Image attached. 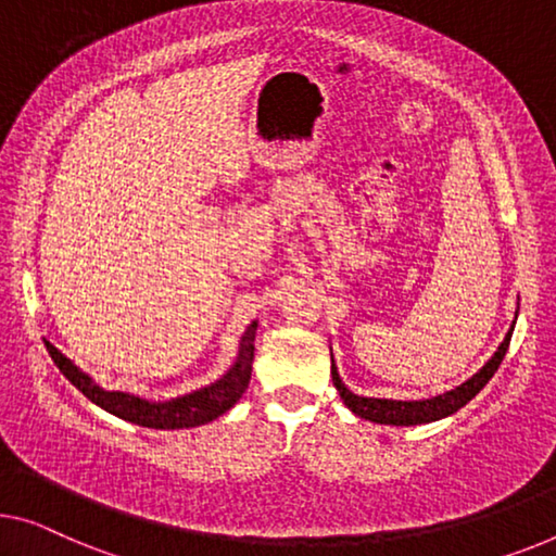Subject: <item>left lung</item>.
Wrapping results in <instances>:
<instances>
[{
	"mask_svg": "<svg viewBox=\"0 0 556 556\" xmlns=\"http://www.w3.org/2000/svg\"><path fill=\"white\" fill-rule=\"evenodd\" d=\"M511 331H515V325H511V329L507 331V337H504L500 350L494 352V357L486 362L475 377L467 379V382H464L462 387L452 389V392L432 396V400L396 402V400H375V396H357L342 384V379H339V375H337L334 359H331V379H334L337 392L344 400L346 407H350L362 419L377 421V425H394V427L427 425V421H437L442 417H450V414L462 409L464 404L471 402L479 392H482L486 382H490V379L494 377V371L500 369L504 354H507V350H509Z\"/></svg>",
	"mask_w": 556,
	"mask_h": 556,
	"instance_id": "8db88e82",
	"label": "left lung"
}]
</instances>
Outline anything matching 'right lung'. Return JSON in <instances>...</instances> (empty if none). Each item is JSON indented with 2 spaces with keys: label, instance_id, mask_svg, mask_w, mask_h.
I'll return each instance as SVG.
<instances>
[{
  "label": "right lung",
  "instance_id": "1",
  "mask_svg": "<svg viewBox=\"0 0 556 556\" xmlns=\"http://www.w3.org/2000/svg\"><path fill=\"white\" fill-rule=\"evenodd\" d=\"M254 334H256V321H252V325L247 327L242 342H239L237 362L231 364V369L225 377L217 379V382L210 387H202L192 394L177 396V400H169V402H147L127 392H106V389L99 387L92 377L85 375L79 367H74V362L66 359L56 346H52L49 342L45 344H47L49 357L54 359L62 375L70 379V382L77 387L87 400H92L97 407H102L110 414H114V417L131 421V425H139V427L187 429V427L206 425V421L222 417L227 409L235 407L239 396L244 394V389L250 387L252 362H254Z\"/></svg>",
  "mask_w": 556,
  "mask_h": 556
}]
</instances>
